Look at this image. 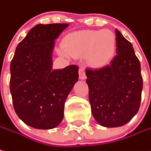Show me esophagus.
<instances>
[{
    "mask_svg": "<svg viewBox=\"0 0 151 151\" xmlns=\"http://www.w3.org/2000/svg\"><path fill=\"white\" fill-rule=\"evenodd\" d=\"M79 78L84 79L86 78V73H85V69L81 67L79 68Z\"/></svg>",
    "mask_w": 151,
    "mask_h": 151,
    "instance_id": "esophagus-1",
    "label": "esophagus"
}]
</instances>
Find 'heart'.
<instances>
[{"instance_id":"obj_1","label":"heart","mask_w":151,"mask_h":151,"mask_svg":"<svg viewBox=\"0 0 151 151\" xmlns=\"http://www.w3.org/2000/svg\"><path fill=\"white\" fill-rule=\"evenodd\" d=\"M117 39L110 30H84L70 33L63 41L65 50L74 56H86L89 64L102 66L108 64L116 51Z\"/></svg>"}]
</instances>
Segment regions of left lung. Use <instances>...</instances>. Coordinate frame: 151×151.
Listing matches in <instances>:
<instances>
[{
	"mask_svg": "<svg viewBox=\"0 0 151 151\" xmlns=\"http://www.w3.org/2000/svg\"><path fill=\"white\" fill-rule=\"evenodd\" d=\"M116 55L100 68H86V82L95 119L101 126L115 127L128 123L141 105L143 80L141 64L132 45L115 30Z\"/></svg>",
	"mask_w": 151,
	"mask_h": 151,
	"instance_id": "left-lung-1",
	"label": "left lung"
}]
</instances>
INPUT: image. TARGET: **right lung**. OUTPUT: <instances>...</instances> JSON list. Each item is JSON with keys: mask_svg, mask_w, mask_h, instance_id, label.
I'll return each instance as SVG.
<instances>
[{"mask_svg": "<svg viewBox=\"0 0 151 151\" xmlns=\"http://www.w3.org/2000/svg\"><path fill=\"white\" fill-rule=\"evenodd\" d=\"M68 24H37L17 46L10 63L14 111L30 127L51 129L64 117L65 102L78 80V67L52 69L55 40Z\"/></svg>", "mask_w": 151, "mask_h": 151, "instance_id": "obj_1", "label": "right lung"}]
</instances>
